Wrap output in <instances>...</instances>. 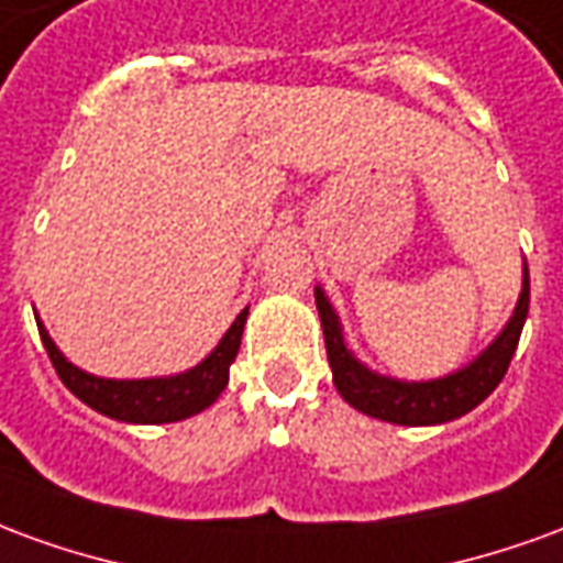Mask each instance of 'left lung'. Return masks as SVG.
<instances>
[{
    "label": "left lung",
    "instance_id": "1",
    "mask_svg": "<svg viewBox=\"0 0 563 563\" xmlns=\"http://www.w3.org/2000/svg\"><path fill=\"white\" fill-rule=\"evenodd\" d=\"M528 305H531V280H528V268H525L516 313L507 322V329L500 331V338L476 362L443 379L401 383V379L379 377L374 371H367L346 350L338 313L331 310L325 292L317 289V310L322 319V331H325V353H329L331 374H334V386L341 391V398L358 413L395 424H440L471 413L476 404H483L507 374L512 353L519 346L521 329H525Z\"/></svg>",
    "mask_w": 563,
    "mask_h": 563
}]
</instances>
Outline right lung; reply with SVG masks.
Listing matches in <instances>:
<instances>
[{
  "mask_svg": "<svg viewBox=\"0 0 563 563\" xmlns=\"http://www.w3.org/2000/svg\"><path fill=\"white\" fill-rule=\"evenodd\" d=\"M38 322V319H35ZM246 310L238 313L232 329L225 331V338L217 343V350L186 374L177 377H159V379H102L84 374L80 367L66 362V355L56 350L51 334L38 325L42 343L51 362H54L56 374L66 383L71 395H78L80 401L99 410V413L120 419V422L135 424H162V422H180L189 416L201 413L205 407L220 398V391L229 383V365L241 350V334H244Z\"/></svg>",
  "mask_w": 563,
  "mask_h": 563,
  "instance_id": "obj_1",
  "label": "right lung"
}]
</instances>
